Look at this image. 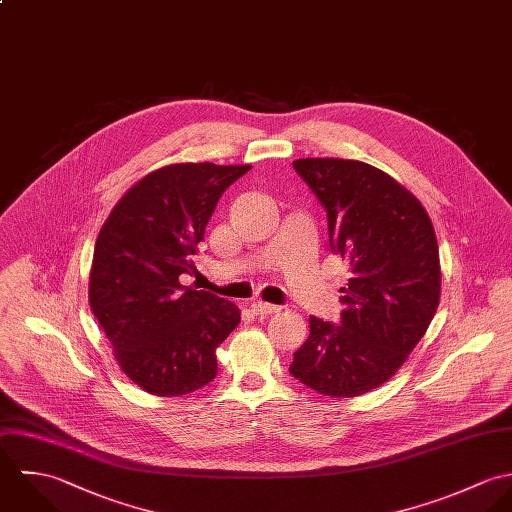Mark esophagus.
<instances>
[{
    "mask_svg": "<svg viewBox=\"0 0 512 512\" xmlns=\"http://www.w3.org/2000/svg\"><path fill=\"white\" fill-rule=\"evenodd\" d=\"M279 307L277 305H271V303H263V301H255L251 303V312L257 314V316H263V314H271V312H277Z\"/></svg>",
    "mask_w": 512,
    "mask_h": 512,
    "instance_id": "esophagus-1",
    "label": "esophagus"
}]
</instances>
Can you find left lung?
<instances>
[{
  "label": "left lung",
  "mask_w": 512,
  "mask_h": 512,
  "mask_svg": "<svg viewBox=\"0 0 512 512\" xmlns=\"http://www.w3.org/2000/svg\"><path fill=\"white\" fill-rule=\"evenodd\" d=\"M293 168L324 207L330 249L352 277L340 322L310 316L289 372L324 396H362L400 370L437 310L435 231L423 205L370 164L303 158Z\"/></svg>",
  "instance_id": "left-lung-1"
}]
</instances>
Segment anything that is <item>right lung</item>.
<instances>
[{
  "mask_svg": "<svg viewBox=\"0 0 512 512\" xmlns=\"http://www.w3.org/2000/svg\"><path fill=\"white\" fill-rule=\"evenodd\" d=\"M251 166L172 164L132 186L97 237L89 301L122 372L154 396H186L217 376L215 348L239 308L180 283L221 194Z\"/></svg>",
  "mask_w": 512,
  "mask_h": 512,
  "instance_id": "add662e5",
  "label": "right lung"
}]
</instances>
